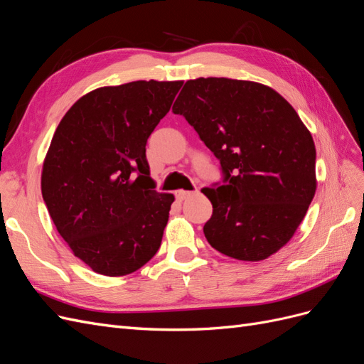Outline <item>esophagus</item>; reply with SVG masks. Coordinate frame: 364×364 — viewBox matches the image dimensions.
I'll use <instances>...</instances> for the list:
<instances>
[{
    "mask_svg": "<svg viewBox=\"0 0 364 364\" xmlns=\"http://www.w3.org/2000/svg\"><path fill=\"white\" fill-rule=\"evenodd\" d=\"M176 194V197H178V200H185V199H188V197H191V196H197L199 194V191H185V190H178L174 193Z\"/></svg>",
    "mask_w": 364,
    "mask_h": 364,
    "instance_id": "1",
    "label": "esophagus"
}]
</instances>
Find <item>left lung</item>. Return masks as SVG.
I'll use <instances>...</instances> for the list:
<instances>
[{"mask_svg":"<svg viewBox=\"0 0 364 364\" xmlns=\"http://www.w3.org/2000/svg\"><path fill=\"white\" fill-rule=\"evenodd\" d=\"M220 159L225 185L203 232L215 250L262 261L289 243L316 188V147L293 106L270 86L226 77L186 80L173 106Z\"/></svg>","mask_w":364,"mask_h":364,"instance_id":"left-lung-1","label":"left lung"}]
</instances>
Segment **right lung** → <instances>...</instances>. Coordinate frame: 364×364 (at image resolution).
<instances>
[{
	"mask_svg": "<svg viewBox=\"0 0 364 364\" xmlns=\"http://www.w3.org/2000/svg\"><path fill=\"white\" fill-rule=\"evenodd\" d=\"M182 80L102 86L63 115L41 190L60 237L92 272L124 277L158 252L174 196L153 188L147 139Z\"/></svg>",
	"mask_w": 364,
	"mask_h": 364,
	"instance_id": "add662e5",
	"label": "right lung"
}]
</instances>
